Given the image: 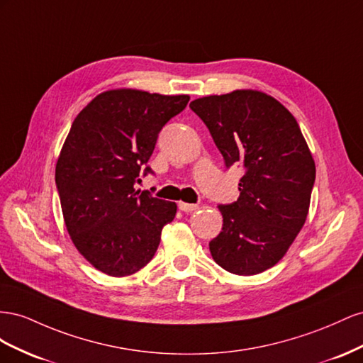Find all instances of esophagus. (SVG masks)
Masks as SVG:
<instances>
[{"label": "esophagus", "mask_w": 363, "mask_h": 363, "mask_svg": "<svg viewBox=\"0 0 363 363\" xmlns=\"http://www.w3.org/2000/svg\"><path fill=\"white\" fill-rule=\"evenodd\" d=\"M178 206H179V210H182V211H185V213H191V211H196V210L199 208L198 205L187 203V202H179Z\"/></svg>", "instance_id": "34e87169"}]
</instances>
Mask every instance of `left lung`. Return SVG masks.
Wrapping results in <instances>:
<instances>
[{"label":"left lung","mask_w":363,"mask_h":363,"mask_svg":"<svg viewBox=\"0 0 363 363\" xmlns=\"http://www.w3.org/2000/svg\"><path fill=\"white\" fill-rule=\"evenodd\" d=\"M193 112L206 124L226 167L240 164V196L219 205L220 234L210 242L214 262L235 275L275 266L306 223L316 167L295 117L257 89L196 99Z\"/></svg>","instance_id":"1"}]
</instances>
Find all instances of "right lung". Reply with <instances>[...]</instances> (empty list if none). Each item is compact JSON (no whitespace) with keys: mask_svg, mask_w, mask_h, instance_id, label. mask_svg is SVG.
I'll return each mask as SVG.
<instances>
[{"mask_svg":"<svg viewBox=\"0 0 363 363\" xmlns=\"http://www.w3.org/2000/svg\"><path fill=\"white\" fill-rule=\"evenodd\" d=\"M189 100L187 94L109 89L72 121L57 158L56 185L71 240L97 271L128 277L157 252L162 228L178 206L133 185L160 130Z\"/></svg>","mask_w":363,"mask_h":363,"instance_id":"obj_1","label":"right lung"}]
</instances>
